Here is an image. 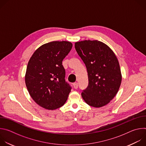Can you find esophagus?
I'll return each instance as SVG.
<instances>
[{
  "instance_id": "esophagus-1",
  "label": "esophagus",
  "mask_w": 146,
  "mask_h": 146,
  "mask_svg": "<svg viewBox=\"0 0 146 146\" xmlns=\"http://www.w3.org/2000/svg\"><path fill=\"white\" fill-rule=\"evenodd\" d=\"M73 87H74V89H77V88H78V83L77 82H74V83H73Z\"/></svg>"
}]
</instances>
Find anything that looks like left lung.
<instances>
[{"label": "left lung", "mask_w": 146, "mask_h": 146, "mask_svg": "<svg viewBox=\"0 0 146 146\" xmlns=\"http://www.w3.org/2000/svg\"><path fill=\"white\" fill-rule=\"evenodd\" d=\"M76 50L85 64L88 86L81 96L88 105L106 106L117 95L122 81L118 59L113 51L98 40L77 41Z\"/></svg>", "instance_id": "left-lung-1"}]
</instances>
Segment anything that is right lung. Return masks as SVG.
Segmentation results:
<instances>
[{
	"label": "right lung",
	"instance_id": "add662e5",
	"mask_svg": "<svg viewBox=\"0 0 146 146\" xmlns=\"http://www.w3.org/2000/svg\"><path fill=\"white\" fill-rule=\"evenodd\" d=\"M73 44L54 41L39 47L31 57L25 76L29 94L38 105L55 110L65 103L71 88L65 81L62 60Z\"/></svg>",
	"mask_w": 146,
	"mask_h": 146
}]
</instances>
